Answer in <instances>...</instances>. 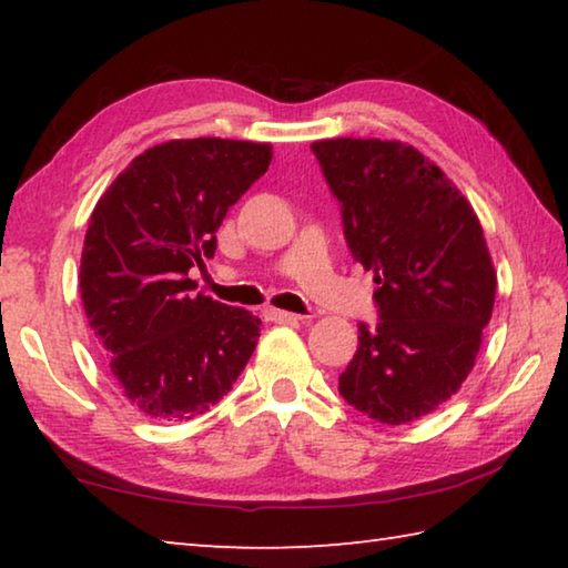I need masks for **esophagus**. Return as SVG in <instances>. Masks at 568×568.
I'll return each instance as SVG.
<instances>
[{
  "mask_svg": "<svg viewBox=\"0 0 568 568\" xmlns=\"http://www.w3.org/2000/svg\"><path fill=\"white\" fill-rule=\"evenodd\" d=\"M265 318H267V321H273V323H297V321H303L301 315L287 313V311H277V307H267V311H265Z\"/></svg>",
  "mask_w": 568,
  "mask_h": 568,
  "instance_id": "1",
  "label": "esophagus"
}]
</instances>
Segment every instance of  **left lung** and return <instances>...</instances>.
<instances>
[{"mask_svg":"<svg viewBox=\"0 0 568 568\" xmlns=\"http://www.w3.org/2000/svg\"><path fill=\"white\" fill-rule=\"evenodd\" d=\"M311 150L341 205L353 261L378 285V323H358L338 390L363 416L400 426L448 400L474 368L496 297L484 230L416 148L338 138Z\"/></svg>","mask_w":568,"mask_h":568,"instance_id":"obj_1","label":"left lung"}]
</instances>
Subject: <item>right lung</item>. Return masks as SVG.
Returning <instances> with one entry per match:
<instances>
[{"label": "right lung", "instance_id": "add662e5", "mask_svg": "<svg viewBox=\"0 0 568 568\" xmlns=\"http://www.w3.org/2000/svg\"><path fill=\"white\" fill-rule=\"evenodd\" d=\"M271 145L170 140L120 172L90 217L80 293L110 373L134 408L190 420L233 388L261 335L245 307L192 295L227 207L271 165Z\"/></svg>", "mask_w": 568, "mask_h": 568}]
</instances>
